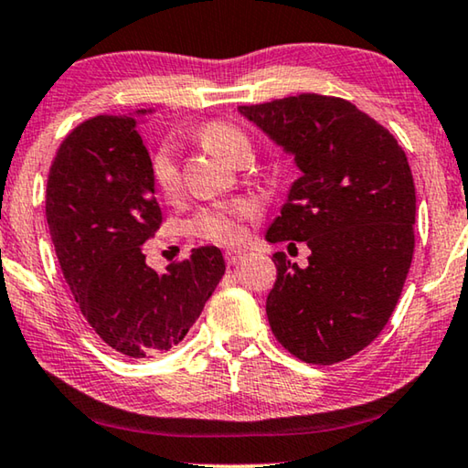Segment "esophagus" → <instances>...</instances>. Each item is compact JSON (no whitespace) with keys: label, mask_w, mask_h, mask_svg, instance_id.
Masks as SVG:
<instances>
[{"label":"esophagus","mask_w":468,"mask_h":468,"mask_svg":"<svg viewBox=\"0 0 468 468\" xmlns=\"http://www.w3.org/2000/svg\"><path fill=\"white\" fill-rule=\"evenodd\" d=\"M243 258V254L239 250H225V261L227 264H237Z\"/></svg>","instance_id":"obj_1"}]
</instances>
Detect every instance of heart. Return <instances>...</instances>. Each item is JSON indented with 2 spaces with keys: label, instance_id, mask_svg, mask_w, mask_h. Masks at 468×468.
<instances>
[{
  "label": "heart",
  "instance_id": "1",
  "mask_svg": "<svg viewBox=\"0 0 468 468\" xmlns=\"http://www.w3.org/2000/svg\"><path fill=\"white\" fill-rule=\"evenodd\" d=\"M195 134L214 155H218L225 162L237 164L241 157L252 155V143L243 134L239 128L227 122H206L201 123ZM151 176L157 191L164 197L172 199L180 191V170L174 146L164 143L157 146V151L151 157ZM256 216V206L250 201H231V204H220L201 207L195 212L186 229L189 233L199 239L216 241V243H237L246 235V222Z\"/></svg>",
  "mask_w": 468,
  "mask_h": 468
}]
</instances>
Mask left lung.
Wrapping results in <instances>:
<instances>
[{
	"label": "left lung",
	"instance_id": "left-lung-1",
	"mask_svg": "<svg viewBox=\"0 0 468 468\" xmlns=\"http://www.w3.org/2000/svg\"><path fill=\"white\" fill-rule=\"evenodd\" d=\"M294 153L301 178L269 227L271 243L304 241V269L275 252L267 317L306 364L357 355L393 315L414 256L416 189L395 136L338 96L296 94L239 107Z\"/></svg>",
	"mask_w": 468,
	"mask_h": 468
}]
</instances>
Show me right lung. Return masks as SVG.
Returning a JSON list of instances; mask_svg holds the SVG:
<instances>
[{
	"label": "right lung",
	"instance_id": "obj_1",
	"mask_svg": "<svg viewBox=\"0 0 468 468\" xmlns=\"http://www.w3.org/2000/svg\"><path fill=\"white\" fill-rule=\"evenodd\" d=\"M146 113L96 115L69 132L46 185V218L65 282L104 345L125 357L176 346L225 275L216 246L195 248L164 273L143 243L162 227L151 157L138 125Z\"/></svg>",
	"mask_w": 468,
	"mask_h": 468
}]
</instances>
